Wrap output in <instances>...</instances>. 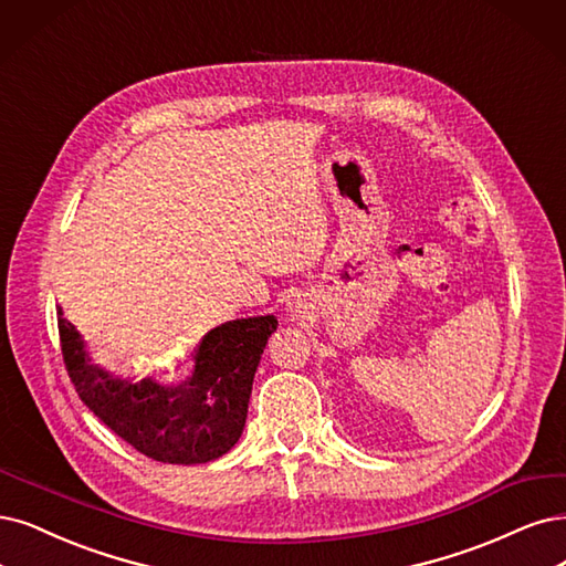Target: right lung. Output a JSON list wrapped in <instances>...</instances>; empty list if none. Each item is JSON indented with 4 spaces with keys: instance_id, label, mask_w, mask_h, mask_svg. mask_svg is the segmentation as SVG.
Wrapping results in <instances>:
<instances>
[{
    "instance_id": "1",
    "label": "right lung",
    "mask_w": 566,
    "mask_h": 566,
    "mask_svg": "<svg viewBox=\"0 0 566 566\" xmlns=\"http://www.w3.org/2000/svg\"><path fill=\"white\" fill-rule=\"evenodd\" d=\"M57 331L78 399L137 452L163 464H207L233 448L244 429L251 382L275 315L226 322L193 352V368L179 382L154 375L120 378L97 366L76 326L62 317Z\"/></svg>"
}]
</instances>
